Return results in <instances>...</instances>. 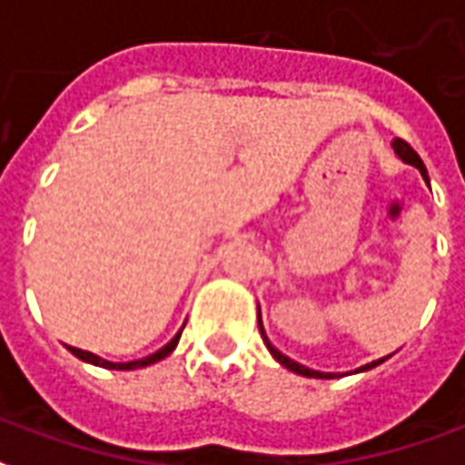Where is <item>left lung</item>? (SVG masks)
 <instances>
[{
	"mask_svg": "<svg viewBox=\"0 0 465 465\" xmlns=\"http://www.w3.org/2000/svg\"><path fill=\"white\" fill-rule=\"evenodd\" d=\"M391 146H393V152H396V156H399L401 162L403 163H411V166H416L420 172V176L426 179V183H429V172H426V166H423V162H420V156L413 149H411L409 143L401 142V139H393L391 142ZM259 331H262V339L263 343H266V349H269V353H272L273 359L282 363L283 369L293 371V373H299V376H306V379H339L341 373H326V371H313V369H306L303 363H299V361L289 359L286 353H282V351L276 349L272 341H269V336H266V331H263V323H262V312H259ZM389 359V356H383V359L379 361H371V363H366V366H359L356 371H351V373H361V371H369V369H376L379 363H383V361Z\"/></svg>",
	"mask_w": 465,
	"mask_h": 465,
	"instance_id": "obj_1",
	"label": "left lung"
}]
</instances>
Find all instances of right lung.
<instances>
[{"label": "right lung", "instance_id": "obj_1", "mask_svg": "<svg viewBox=\"0 0 465 465\" xmlns=\"http://www.w3.org/2000/svg\"><path fill=\"white\" fill-rule=\"evenodd\" d=\"M179 336H182V331L176 333V336H173L172 341L166 343V346H162L159 351H153V353H149V356H143V359H136V361H106V359H102V356L92 353V351L74 349V346H66V349L72 351L76 359L86 361V363H92V366H102V369H112V371H134V369H143V366H152V363H156V361L166 359V356H169V353L176 349Z\"/></svg>", "mask_w": 465, "mask_h": 465}]
</instances>
